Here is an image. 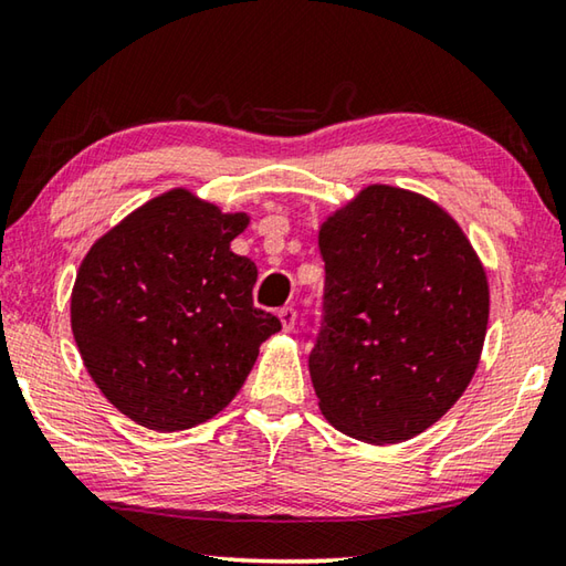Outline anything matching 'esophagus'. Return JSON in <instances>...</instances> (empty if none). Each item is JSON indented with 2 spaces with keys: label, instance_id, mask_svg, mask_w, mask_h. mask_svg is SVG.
Returning a JSON list of instances; mask_svg holds the SVG:
<instances>
[{
  "label": "esophagus",
  "instance_id": "1",
  "mask_svg": "<svg viewBox=\"0 0 566 566\" xmlns=\"http://www.w3.org/2000/svg\"><path fill=\"white\" fill-rule=\"evenodd\" d=\"M279 317H281V325H283L285 333H293V327H295V319H297L295 307H291V305L281 307V311H279Z\"/></svg>",
  "mask_w": 566,
  "mask_h": 566
}]
</instances>
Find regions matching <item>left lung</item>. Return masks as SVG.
Wrapping results in <instances>:
<instances>
[{
  "label": "left lung",
  "instance_id": "1",
  "mask_svg": "<svg viewBox=\"0 0 566 566\" xmlns=\"http://www.w3.org/2000/svg\"><path fill=\"white\" fill-rule=\"evenodd\" d=\"M317 247V407L357 441H409L463 397L481 361L490 315L483 261L441 205L379 182L329 211Z\"/></svg>",
  "mask_w": 566,
  "mask_h": 566
}]
</instances>
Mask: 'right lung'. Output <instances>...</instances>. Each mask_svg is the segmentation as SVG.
I'll use <instances>...</instances> for the list:
<instances>
[{"label":"right lung","mask_w":566,"mask_h":566,"mask_svg":"<svg viewBox=\"0 0 566 566\" xmlns=\"http://www.w3.org/2000/svg\"><path fill=\"white\" fill-rule=\"evenodd\" d=\"M249 211L187 187L147 199L93 243L71 291V329L95 387L127 419L175 433L237 397L281 319L253 307L259 269L231 251Z\"/></svg>","instance_id":"obj_1"}]
</instances>
